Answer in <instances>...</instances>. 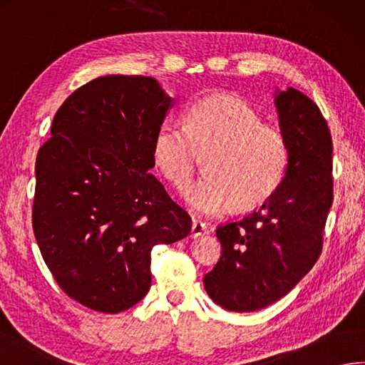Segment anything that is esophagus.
Wrapping results in <instances>:
<instances>
[{
    "label": "esophagus",
    "instance_id": "esophagus-1",
    "mask_svg": "<svg viewBox=\"0 0 365 365\" xmlns=\"http://www.w3.org/2000/svg\"><path fill=\"white\" fill-rule=\"evenodd\" d=\"M205 233H208V225H206L202 221L192 222V227H190V237L192 238H198V237L205 235Z\"/></svg>",
    "mask_w": 365,
    "mask_h": 365
}]
</instances>
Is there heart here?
<instances>
[{"mask_svg": "<svg viewBox=\"0 0 365 365\" xmlns=\"http://www.w3.org/2000/svg\"><path fill=\"white\" fill-rule=\"evenodd\" d=\"M195 153L208 154L206 176L182 190L190 210L206 216L251 210L268 200L286 175L289 149L278 128L264 125L251 105L233 95L194 103L185 127L165 120L153 143L155 167L176 185L190 181Z\"/></svg>", "mask_w": 365, "mask_h": 365, "instance_id": "b5f03b06", "label": "heart"}]
</instances>
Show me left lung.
Listing matches in <instances>:
<instances>
[{
    "mask_svg": "<svg viewBox=\"0 0 365 365\" xmlns=\"http://www.w3.org/2000/svg\"><path fill=\"white\" fill-rule=\"evenodd\" d=\"M279 130L289 149L286 175L257 211L219 225L221 259L203 284L229 312L274 304L312 270L332 206V138L316 103L287 87L274 91Z\"/></svg>",
    "mask_w": 365,
    "mask_h": 365,
    "instance_id": "obj_1",
    "label": "left lung"
}]
</instances>
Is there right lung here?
<instances>
[{"label": "right lung", "instance_id": "obj_1", "mask_svg": "<svg viewBox=\"0 0 365 365\" xmlns=\"http://www.w3.org/2000/svg\"><path fill=\"white\" fill-rule=\"evenodd\" d=\"M173 103L154 78L103 76L65 100L38 153L34 237L58 286L91 310L138 304L153 247L190 232V216L150 175Z\"/></svg>", "mask_w": 365, "mask_h": 365}]
</instances>
